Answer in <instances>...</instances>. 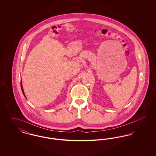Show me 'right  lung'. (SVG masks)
<instances>
[{
  "instance_id": "obj_1",
  "label": "right lung",
  "mask_w": 156,
  "mask_h": 156,
  "mask_svg": "<svg viewBox=\"0 0 156 156\" xmlns=\"http://www.w3.org/2000/svg\"><path fill=\"white\" fill-rule=\"evenodd\" d=\"M20 83H21V88H22V90L23 94L24 96L26 97V95H25V94H24V90H23V88L22 82V81H20Z\"/></svg>"
}]
</instances>
